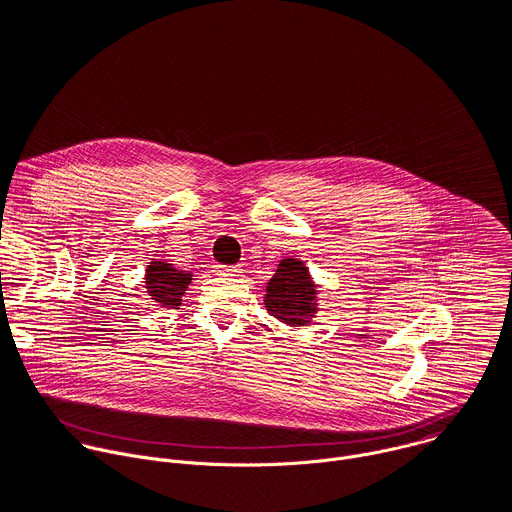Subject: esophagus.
<instances>
[{"instance_id":"esophagus-1","label":"esophagus","mask_w":512,"mask_h":512,"mask_svg":"<svg viewBox=\"0 0 512 512\" xmlns=\"http://www.w3.org/2000/svg\"><path fill=\"white\" fill-rule=\"evenodd\" d=\"M214 271L218 273V275H229V277H235V275H239V267H223V265H216L214 267Z\"/></svg>"}]
</instances>
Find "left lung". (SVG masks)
Instances as JSON below:
<instances>
[{"instance_id": "obj_1", "label": "left lung", "mask_w": 512, "mask_h": 512, "mask_svg": "<svg viewBox=\"0 0 512 512\" xmlns=\"http://www.w3.org/2000/svg\"><path fill=\"white\" fill-rule=\"evenodd\" d=\"M318 285L304 261L285 257L265 287L267 312L287 326H306L318 312Z\"/></svg>"}]
</instances>
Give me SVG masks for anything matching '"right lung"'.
<instances>
[{
  "instance_id": "1",
  "label": "right lung",
  "mask_w": 512,
  "mask_h": 512,
  "mask_svg": "<svg viewBox=\"0 0 512 512\" xmlns=\"http://www.w3.org/2000/svg\"><path fill=\"white\" fill-rule=\"evenodd\" d=\"M192 283V273L176 269L166 261H152L145 269V289L148 296L160 308H178L188 285Z\"/></svg>"
}]
</instances>
